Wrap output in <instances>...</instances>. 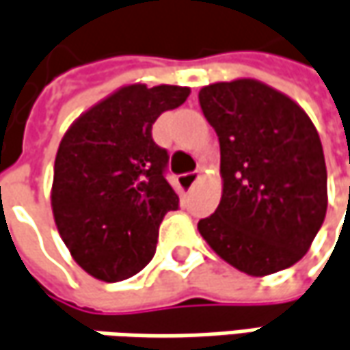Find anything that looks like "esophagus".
I'll return each mask as SVG.
<instances>
[{
    "label": "esophagus",
    "instance_id": "obj_1",
    "mask_svg": "<svg viewBox=\"0 0 350 350\" xmlns=\"http://www.w3.org/2000/svg\"><path fill=\"white\" fill-rule=\"evenodd\" d=\"M200 178H202L200 172H188V174H184L178 178V184H180L184 190H190V188H193V186L198 184V180H200Z\"/></svg>",
    "mask_w": 350,
    "mask_h": 350
}]
</instances>
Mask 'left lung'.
Returning a JSON list of instances; mask_svg holds the SVG:
<instances>
[{
	"label": "left lung",
	"mask_w": 350,
	"mask_h": 350,
	"mask_svg": "<svg viewBox=\"0 0 350 350\" xmlns=\"http://www.w3.org/2000/svg\"><path fill=\"white\" fill-rule=\"evenodd\" d=\"M200 105L219 137L223 182L200 235L249 276L296 265L327 211L325 157L310 115L252 78L204 85Z\"/></svg>",
	"instance_id": "1"
}]
</instances>
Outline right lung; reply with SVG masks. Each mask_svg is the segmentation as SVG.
Returning <instances> with one entry per match:
<instances>
[{
	"label": "right lung",
	"instance_id": "add662e5",
	"mask_svg": "<svg viewBox=\"0 0 350 350\" xmlns=\"http://www.w3.org/2000/svg\"><path fill=\"white\" fill-rule=\"evenodd\" d=\"M188 96L184 85H123L64 133L51 205L66 249L90 276L125 280L152 258L160 223L180 202L164 178L168 152L152 141V123Z\"/></svg>",
	"mask_w": 350,
	"mask_h": 350
}]
</instances>
